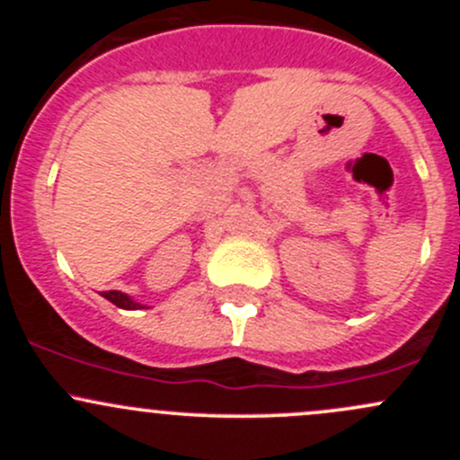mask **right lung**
Masks as SVG:
<instances>
[{
	"mask_svg": "<svg viewBox=\"0 0 460 460\" xmlns=\"http://www.w3.org/2000/svg\"><path fill=\"white\" fill-rule=\"evenodd\" d=\"M102 296L119 309H146V305L137 303V300H133L128 294H122V291H104Z\"/></svg>",
	"mask_w": 460,
	"mask_h": 460,
	"instance_id": "1",
	"label": "right lung"
}]
</instances>
